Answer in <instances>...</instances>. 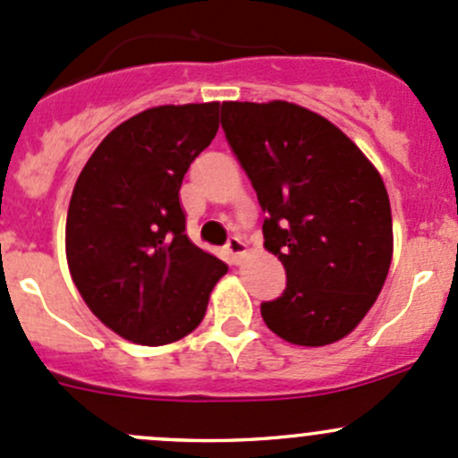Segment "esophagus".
Wrapping results in <instances>:
<instances>
[{
	"label": "esophagus",
	"mask_w": 458,
	"mask_h": 458,
	"mask_svg": "<svg viewBox=\"0 0 458 458\" xmlns=\"http://www.w3.org/2000/svg\"><path fill=\"white\" fill-rule=\"evenodd\" d=\"M225 252L230 255V261L239 263L242 261V257L246 255V243H243L242 237H237V234H234V237H230L228 243H225Z\"/></svg>",
	"instance_id": "obj_1"
}]
</instances>
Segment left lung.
<instances>
[{"instance_id":"obj_1","label":"left lung","mask_w":458,"mask_h":458,"mask_svg":"<svg viewBox=\"0 0 458 458\" xmlns=\"http://www.w3.org/2000/svg\"><path fill=\"white\" fill-rule=\"evenodd\" d=\"M221 128L261 210L263 246L285 267L266 326L294 345L335 344L377 301L392 261L381 174L335 123L288 101H224Z\"/></svg>"}]
</instances>
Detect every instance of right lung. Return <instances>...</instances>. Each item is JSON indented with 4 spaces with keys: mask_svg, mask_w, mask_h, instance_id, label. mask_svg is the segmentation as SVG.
<instances>
[{
    "mask_svg": "<svg viewBox=\"0 0 458 458\" xmlns=\"http://www.w3.org/2000/svg\"><path fill=\"white\" fill-rule=\"evenodd\" d=\"M219 101L157 106L97 146L72 191L66 257L86 306L141 345L191 335L228 266L188 239L183 174L219 131Z\"/></svg>",
    "mask_w": 458,
    "mask_h": 458,
    "instance_id": "right-lung-1",
    "label": "right lung"
}]
</instances>
